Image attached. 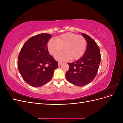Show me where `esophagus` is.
<instances>
[{
    "label": "esophagus",
    "instance_id": "esophagus-1",
    "mask_svg": "<svg viewBox=\"0 0 123 123\" xmlns=\"http://www.w3.org/2000/svg\"><path fill=\"white\" fill-rule=\"evenodd\" d=\"M62 64V62H58V66H60V65H61Z\"/></svg>",
    "mask_w": 123,
    "mask_h": 123
}]
</instances>
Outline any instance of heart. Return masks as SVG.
<instances>
[{
    "label": "heart",
    "mask_w": 123,
    "mask_h": 123,
    "mask_svg": "<svg viewBox=\"0 0 123 123\" xmlns=\"http://www.w3.org/2000/svg\"><path fill=\"white\" fill-rule=\"evenodd\" d=\"M64 48L65 51L56 55L55 59L61 61H67L72 59L77 60L83 56L87 48V41L84 37L72 33L62 34L51 39L47 43L49 53L54 56Z\"/></svg>",
    "instance_id": "1"
}]
</instances>
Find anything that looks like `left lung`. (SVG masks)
<instances>
[{"label": "left lung", "instance_id": "1", "mask_svg": "<svg viewBox=\"0 0 123 123\" xmlns=\"http://www.w3.org/2000/svg\"><path fill=\"white\" fill-rule=\"evenodd\" d=\"M86 39L87 48L83 56L76 62L68 63L69 70L66 73L68 81L77 86H84L94 80L101 60L98 46L94 39L82 33Z\"/></svg>", "mask_w": 123, "mask_h": 123}]
</instances>
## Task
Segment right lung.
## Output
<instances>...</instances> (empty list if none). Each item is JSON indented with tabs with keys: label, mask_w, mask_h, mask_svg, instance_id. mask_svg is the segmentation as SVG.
<instances>
[{
	"label": "right lung",
	"mask_w": 123,
	"mask_h": 123,
	"mask_svg": "<svg viewBox=\"0 0 123 123\" xmlns=\"http://www.w3.org/2000/svg\"><path fill=\"white\" fill-rule=\"evenodd\" d=\"M50 34L42 33L29 38L18 55L17 66L24 80L32 87H39L52 79L58 62L49 54L47 43Z\"/></svg>",
	"instance_id": "right-lung-1"
}]
</instances>
